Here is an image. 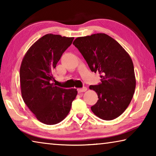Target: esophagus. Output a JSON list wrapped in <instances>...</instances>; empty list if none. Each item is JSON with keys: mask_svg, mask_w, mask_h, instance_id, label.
Wrapping results in <instances>:
<instances>
[{"mask_svg": "<svg viewBox=\"0 0 156 156\" xmlns=\"http://www.w3.org/2000/svg\"><path fill=\"white\" fill-rule=\"evenodd\" d=\"M87 90V88L86 87H84L83 88H78V91L79 93H81V92H84Z\"/></svg>", "mask_w": 156, "mask_h": 156, "instance_id": "1", "label": "esophagus"}]
</instances>
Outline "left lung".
<instances>
[{
  "label": "left lung",
  "mask_w": 156,
  "mask_h": 156,
  "mask_svg": "<svg viewBox=\"0 0 156 156\" xmlns=\"http://www.w3.org/2000/svg\"><path fill=\"white\" fill-rule=\"evenodd\" d=\"M73 44L83 55L91 72L101 75V83L89 86L99 98L91 107V111L102 120L119 117L130 104L136 89L130 56L117 41L102 33L78 37Z\"/></svg>",
  "instance_id": "obj_1"
}]
</instances>
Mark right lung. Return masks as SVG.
<instances>
[{
    "instance_id": "obj_1",
    "label": "right lung",
    "mask_w": 156,
    "mask_h": 156,
    "mask_svg": "<svg viewBox=\"0 0 156 156\" xmlns=\"http://www.w3.org/2000/svg\"><path fill=\"white\" fill-rule=\"evenodd\" d=\"M73 38L46 34L30 47L21 62L23 99L37 119L46 125H56L64 120L77 96V89H63L52 83V71Z\"/></svg>"
}]
</instances>
